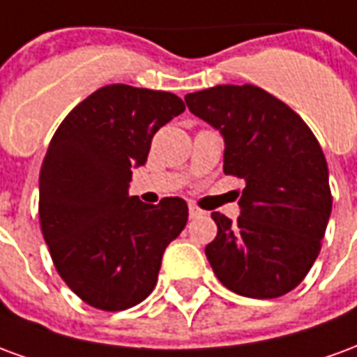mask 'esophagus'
Listing matches in <instances>:
<instances>
[{"mask_svg": "<svg viewBox=\"0 0 357 357\" xmlns=\"http://www.w3.org/2000/svg\"><path fill=\"white\" fill-rule=\"evenodd\" d=\"M202 216V210L195 204H189V218H199Z\"/></svg>", "mask_w": 357, "mask_h": 357, "instance_id": "34e87169", "label": "esophagus"}]
</instances>
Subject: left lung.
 <instances>
[{"mask_svg":"<svg viewBox=\"0 0 357 357\" xmlns=\"http://www.w3.org/2000/svg\"><path fill=\"white\" fill-rule=\"evenodd\" d=\"M185 102L224 135L225 174L245 179L237 222L212 212L210 266L241 296H283L314 266L331 216L319 143L289 105L258 86H216L187 93Z\"/></svg>","mask_w":357,"mask_h":357,"instance_id":"obj_1","label":"left lung"}]
</instances>
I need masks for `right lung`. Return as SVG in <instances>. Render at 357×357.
<instances>
[{"label":"right lung","mask_w":357,"mask_h":357,"mask_svg":"<svg viewBox=\"0 0 357 357\" xmlns=\"http://www.w3.org/2000/svg\"><path fill=\"white\" fill-rule=\"evenodd\" d=\"M183 110L178 95L112 84L76 105L51 139L40 225L59 275L89 306L120 312L147 298L185 227L183 199L145 204L128 195L153 135Z\"/></svg>","instance_id":"add662e5"}]
</instances>
